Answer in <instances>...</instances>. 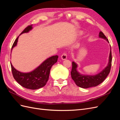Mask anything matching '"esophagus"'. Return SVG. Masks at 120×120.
I'll list each match as a JSON object with an SVG mask.
<instances>
[{
  "instance_id": "34e87169",
  "label": "esophagus",
  "mask_w": 120,
  "mask_h": 120,
  "mask_svg": "<svg viewBox=\"0 0 120 120\" xmlns=\"http://www.w3.org/2000/svg\"><path fill=\"white\" fill-rule=\"evenodd\" d=\"M67 58V54L66 53H63L62 54V55L61 56V59H62L63 60H66Z\"/></svg>"
}]
</instances>
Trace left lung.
<instances>
[{"label": "left lung", "instance_id": "obj_1", "mask_svg": "<svg viewBox=\"0 0 120 120\" xmlns=\"http://www.w3.org/2000/svg\"><path fill=\"white\" fill-rule=\"evenodd\" d=\"M99 37L100 38H104V39L106 40L109 43L108 39L103 33V32H100ZM112 57L111 48L109 63L107 66L100 73L94 75H83L81 74L77 71V64L75 63L74 61H72V69L71 72V78L73 79L76 85L82 88L86 89L90 88V87L97 86L105 80V79L108 75L110 73L112 65Z\"/></svg>", "mask_w": 120, "mask_h": 120}]
</instances>
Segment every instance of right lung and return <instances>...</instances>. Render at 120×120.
<instances>
[{
    "instance_id": "obj_1",
    "label": "right lung",
    "mask_w": 120,
    "mask_h": 120,
    "mask_svg": "<svg viewBox=\"0 0 120 120\" xmlns=\"http://www.w3.org/2000/svg\"><path fill=\"white\" fill-rule=\"evenodd\" d=\"M32 29V25H29L24 29L20 34L28 32ZM19 38V37H18L14 41L11 50L17 45ZM58 57V56H53L48 58L35 70L29 72H22L16 70L11 63H10L13 78L19 85L25 88L37 90L42 88L48 82L50 68L57 62Z\"/></svg>"
}]
</instances>
